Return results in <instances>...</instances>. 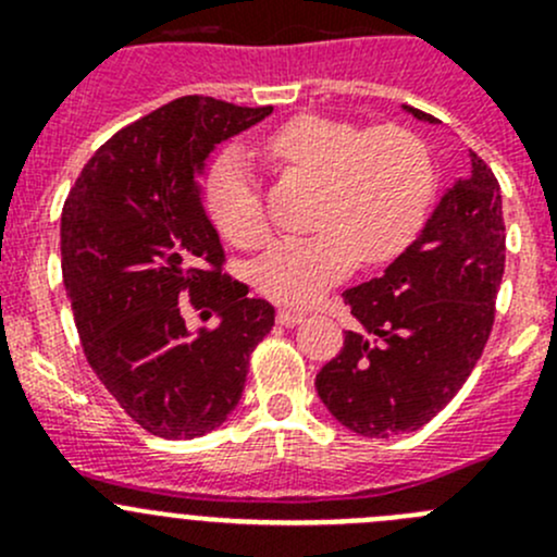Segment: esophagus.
I'll list each match as a JSON object with an SVG mask.
<instances>
[{"label":"esophagus","instance_id":"1","mask_svg":"<svg viewBox=\"0 0 557 557\" xmlns=\"http://www.w3.org/2000/svg\"><path fill=\"white\" fill-rule=\"evenodd\" d=\"M305 318H307V314H305V312H296V310H285V307H283V310H277V323L288 325V329H290V325H299V323H301V320H305Z\"/></svg>","mask_w":557,"mask_h":557}]
</instances>
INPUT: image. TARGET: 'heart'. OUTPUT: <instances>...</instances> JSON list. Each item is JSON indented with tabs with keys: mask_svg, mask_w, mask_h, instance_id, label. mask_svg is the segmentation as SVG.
<instances>
[{
	"mask_svg": "<svg viewBox=\"0 0 557 557\" xmlns=\"http://www.w3.org/2000/svg\"><path fill=\"white\" fill-rule=\"evenodd\" d=\"M263 150L280 172L318 183L314 232L280 239L252 269V283L272 301L312 305L358 261L380 267L418 237L434 194V166L412 128L296 115L267 134ZM207 210L228 243L258 247L269 239L256 177L237 150L212 166Z\"/></svg>",
	"mask_w": 557,
	"mask_h": 557,
	"instance_id": "1",
	"label": "heart"
}]
</instances>
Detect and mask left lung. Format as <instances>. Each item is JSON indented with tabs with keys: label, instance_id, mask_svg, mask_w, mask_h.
Returning <instances> with one entry per match:
<instances>
[{
	"label": "left lung",
	"instance_id": "1",
	"mask_svg": "<svg viewBox=\"0 0 557 557\" xmlns=\"http://www.w3.org/2000/svg\"><path fill=\"white\" fill-rule=\"evenodd\" d=\"M504 252L502 188L471 153L469 177L447 188L383 277L342 294L363 331H347L314 387L345 429L369 440L412 434L453 401L491 336Z\"/></svg>",
	"mask_w": 557,
	"mask_h": 557
}]
</instances>
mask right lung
<instances>
[{
	"label": "right lung",
	"mask_w": 557,
	"mask_h": 557,
	"mask_svg": "<svg viewBox=\"0 0 557 557\" xmlns=\"http://www.w3.org/2000/svg\"><path fill=\"white\" fill-rule=\"evenodd\" d=\"M272 107L180 97L91 156L61 212V272L88 363L153 436L215 431L245 391L274 307L223 269L199 174L218 143ZM186 301L183 302L182 299ZM219 325L194 332L184 305Z\"/></svg>",
	"instance_id": "add662e5"
}]
</instances>
